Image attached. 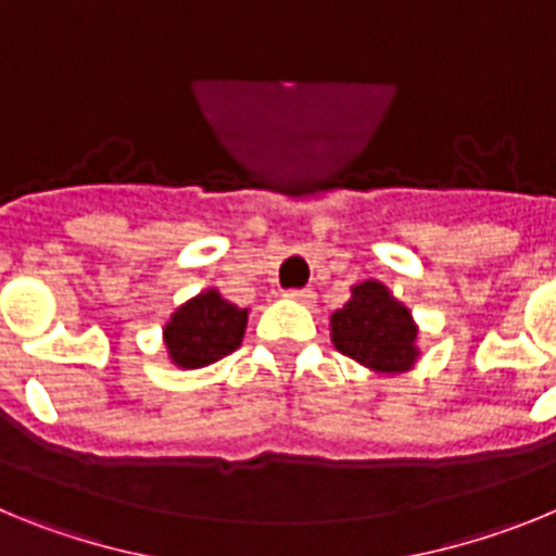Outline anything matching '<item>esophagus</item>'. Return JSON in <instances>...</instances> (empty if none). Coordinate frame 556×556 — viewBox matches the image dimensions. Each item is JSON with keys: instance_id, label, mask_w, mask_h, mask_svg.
I'll return each instance as SVG.
<instances>
[{"instance_id": "esophagus-1", "label": "esophagus", "mask_w": 556, "mask_h": 556, "mask_svg": "<svg viewBox=\"0 0 556 556\" xmlns=\"http://www.w3.org/2000/svg\"><path fill=\"white\" fill-rule=\"evenodd\" d=\"M287 298H292V301L303 303V306H312V303H314V298H317V294H314L312 289H289V292H287Z\"/></svg>"}]
</instances>
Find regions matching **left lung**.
<instances>
[{
    "label": "left lung",
    "instance_id": "1",
    "mask_svg": "<svg viewBox=\"0 0 556 556\" xmlns=\"http://www.w3.org/2000/svg\"><path fill=\"white\" fill-rule=\"evenodd\" d=\"M331 339L339 353L378 372H404L417 358V328L409 308L378 281L351 289V301L331 317Z\"/></svg>",
    "mask_w": 556,
    "mask_h": 556
}]
</instances>
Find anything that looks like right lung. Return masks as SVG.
I'll use <instances>...</instances> for the list:
<instances>
[{
	"instance_id": "obj_1",
	"label": "right lung",
	"mask_w": 556,
	"mask_h": 556,
	"mask_svg": "<svg viewBox=\"0 0 556 556\" xmlns=\"http://www.w3.org/2000/svg\"><path fill=\"white\" fill-rule=\"evenodd\" d=\"M244 326L248 308L233 306L223 294L208 289L172 314L164 328L166 351L172 362L186 370L214 365L239 348Z\"/></svg>"
}]
</instances>
